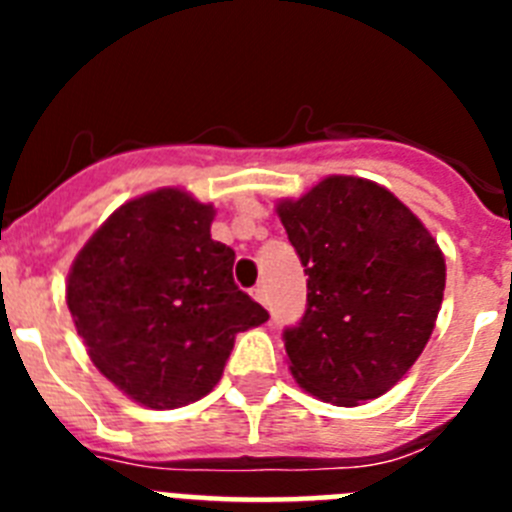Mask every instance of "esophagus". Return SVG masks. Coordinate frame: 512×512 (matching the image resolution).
<instances>
[{
	"label": "esophagus",
	"mask_w": 512,
	"mask_h": 512,
	"mask_svg": "<svg viewBox=\"0 0 512 512\" xmlns=\"http://www.w3.org/2000/svg\"><path fill=\"white\" fill-rule=\"evenodd\" d=\"M251 295H253V300L261 302V305H264V307H266V302H269V300H266V289H264V287H256V289H253V292H251Z\"/></svg>",
	"instance_id": "esophagus-1"
}]
</instances>
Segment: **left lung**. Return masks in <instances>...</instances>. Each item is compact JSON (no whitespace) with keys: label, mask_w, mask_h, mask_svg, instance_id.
I'll return each mask as SVG.
<instances>
[{"label":"left lung","mask_w":512,"mask_h":512,"mask_svg":"<svg viewBox=\"0 0 512 512\" xmlns=\"http://www.w3.org/2000/svg\"><path fill=\"white\" fill-rule=\"evenodd\" d=\"M277 215L307 274V310L284 330L292 377L354 408L392 390L423 354L446 287L431 230L390 189L325 176Z\"/></svg>","instance_id":"obj_1"}]
</instances>
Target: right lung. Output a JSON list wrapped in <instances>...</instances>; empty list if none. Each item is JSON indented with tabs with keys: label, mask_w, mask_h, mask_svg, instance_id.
I'll use <instances>...</instances> for the list:
<instances>
[{
	"label": "right lung",
	"mask_w": 512,
	"mask_h": 512,
	"mask_svg": "<svg viewBox=\"0 0 512 512\" xmlns=\"http://www.w3.org/2000/svg\"><path fill=\"white\" fill-rule=\"evenodd\" d=\"M215 207L179 187L117 207L76 253L66 305L87 354L122 395L184 408L220 382L241 330L269 312L235 287V253L212 241Z\"/></svg>",
	"instance_id": "right-lung-1"
}]
</instances>
